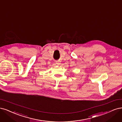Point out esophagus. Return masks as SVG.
<instances>
[{
    "label": "esophagus",
    "instance_id": "1",
    "mask_svg": "<svg viewBox=\"0 0 122 122\" xmlns=\"http://www.w3.org/2000/svg\"><path fill=\"white\" fill-rule=\"evenodd\" d=\"M56 64H57V65H60V62H56Z\"/></svg>",
    "mask_w": 122,
    "mask_h": 122
}]
</instances>
